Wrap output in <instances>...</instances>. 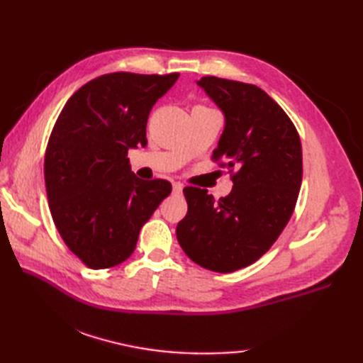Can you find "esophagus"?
Returning <instances> with one entry per match:
<instances>
[{
  "label": "esophagus",
  "mask_w": 363,
  "mask_h": 363,
  "mask_svg": "<svg viewBox=\"0 0 363 363\" xmlns=\"http://www.w3.org/2000/svg\"><path fill=\"white\" fill-rule=\"evenodd\" d=\"M173 194H176V195L182 194V184H179V182L173 184Z\"/></svg>",
  "instance_id": "obj_1"
}]
</instances>
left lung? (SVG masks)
Returning a JSON list of instances; mask_svg holds the SVG:
<instances>
[{
    "label": "left lung",
    "mask_w": 363,
    "mask_h": 363,
    "mask_svg": "<svg viewBox=\"0 0 363 363\" xmlns=\"http://www.w3.org/2000/svg\"><path fill=\"white\" fill-rule=\"evenodd\" d=\"M196 84L225 115L212 157L237 172L230 194L218 201L206 189H184L189 211L176 237L199 267L233 273L264 256L287 226L303 179V151L287 113L257 86L215 76Z\"/></svg>",
    "instance_id": "1"
}]
</instances>
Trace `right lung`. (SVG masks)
<instances>
[{
  "label": "right lung",
  "instance_id": "add662e5",
  "mask_svg": "<svg viewBox=\"0 0 363 363\" xmlns=\"http://www.w3.org/2000/svg\"><path fill=\"white\" fill-rule=\"evenodd\" d=\"M177 78L103 74L68 99L52 128L43 168L50 211L65 245L89 268L125 262L172 194L168 181L138 179L128 151L148 143V115Z\"/></svg>",
  "mask_w": 363,
  "mask_h": 363
}]
</instances>
